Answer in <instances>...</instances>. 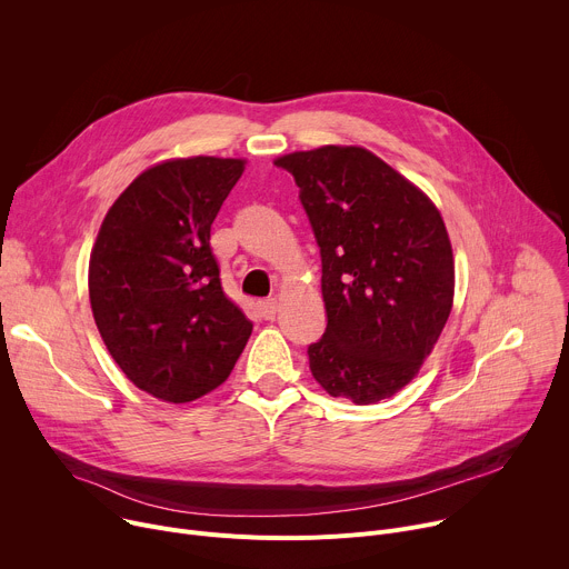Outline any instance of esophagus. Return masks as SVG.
<instances>
[{"label": "esophagus", "instance_id": "esophagus-1", "mask_svg": "<svg viewBox=\"0 0 569 569\" xmlns=\"http://www.w3.org/2000/svg\"><path fill=\"white\" fill-rule=\"evenodd\" d=\"M258 311H261V318L272 320L279 311V303H277V299H266V301L258 303Z\"/></svg>", "mask_w": 569, "mask_h": 569}]
</instances>
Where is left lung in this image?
I'll list each match as a JSON object with an SVG mask.
<instances>
[{"instance_id":"left-lung-1","label":"left lung","mask_w":569,"mask_h":569,"mask_svg":"<svg viewBox=\"0 0 569 569\" xmlns=\"http://www.w3.org/2000/svg\"><path fill=\"white\" fill-rule=\"evenodd\" d=\"M299 186L322 256L327 331L308 347L316 381L358 406L399 392L453 303V253L433 201L363 147L277 159Z\"/></svg>"}]
</instances>
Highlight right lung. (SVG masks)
Returning a JSON list of instances; mask_svg holds the SVG:
<instances>
[{
  "label": "right lung",
  "mask_w": 569,
  "mask_h": 569,
  "mask_svg": "<svg viewBox=\"0 0 569 569\" xmlns=\"http://www.w3.org/2000/svg\"><path fill=\"white\" fill-rule=\"evenodd\" d=\"M242 159H172L144 170L97 233L88 290L94 325L120 370L151 397L186 403L216 390L251 322L224 295L211 224Z\"/></svg>",
  "instance_id": "1"
}]
</instances>
